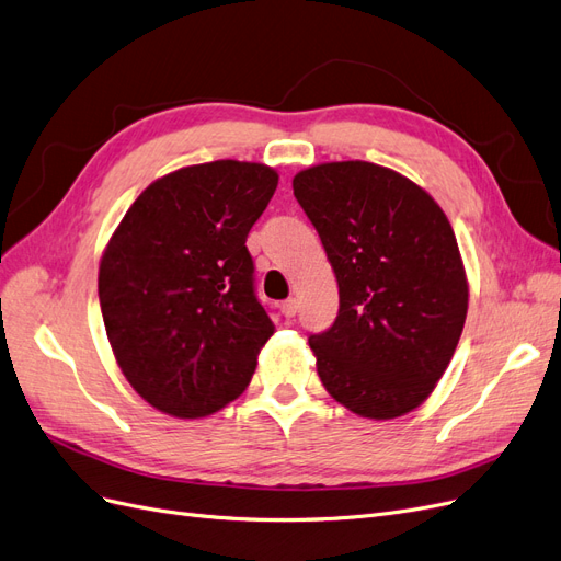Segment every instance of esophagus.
Returning a JSON list of instances; mask_svg holds the SVG:
<instances>
[{
    "label": "esophagus",
    "instance_id": "esophagus-1",
    "mask_svg": "<svg viewBox=\"0 0 561 561\" xmlns=\"http://www.w3.org/2000/svg\"><path fill=\"white\" fill-rule=\"evenodd\" d=\"M296 312H298V300H296V298H288V300L282 302V314H284L286 319L296 317Z\"/></svg>",
    "mask_w": 561,
    "mask_h": 561
}]
</instances>
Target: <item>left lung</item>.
<instances>
[{
    "instance_id": "obj_1",
    "label": "left lung",
    "mask_w": 561,
    "mask_h": 561,
    "mask_svg": "<svg viewBox=\"0 0 561 561\" xmlns=\"http://www.w3.org/2000/svg\"><path fill=\"white\" fill-rule=\"evenodd\" d=\"M294 195L340 294L333 327L310 335L321 382L360 417H401L428 399L463 331L455 230L424 188L366 160L307 168Z\"/></svg>"
}]
</instances>
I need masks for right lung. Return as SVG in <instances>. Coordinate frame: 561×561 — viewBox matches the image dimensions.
Here are the masks:
<instances>
[{"label": "right lung", "instance_id": "obj_1", "mask_svg": "<svg viewBox=\"0 0 561 561\" xmlns=\"http://www.w3.org/2000/svg\"><path fill=\"white\" fill-rule=\"evenodd\" d=\"M279 176L214 160L141 191L100 261L106 337L133 389L156 410L197 420L247 389L275 333L256 298L247 234Z\"/></svg>", "mask_w": 561, "mask_h": 561}]
</instances>
